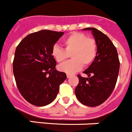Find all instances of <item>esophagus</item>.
Instances as JSON below:
<instances>
[{"label":"esophagus","mask_w":132,"mask_h":132,"mask_svg":"<svg viewBox=\"0 0 132 132\" xmlns=\"http://www.w3.org/2000/svg\"><path fill=\"white\" fill-rule=\"evenodd\" d=\"M71 77V75H70V74H67V78H70V77Z\"/></svg>","instance_id":"obj_1"}]
</instances>
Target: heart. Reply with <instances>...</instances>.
Returning <instances> with one entry per match:
<instances>
[{
	"instance_id": "obj_1",
	"label": "heart",
	"mask_w": 132,
	"mask_h": 132,
	"mask_svg": "<svg viewBox=\"0 0 132 132\" xmlns=\"http://www.w3.org/2000/svg\"><path fill=\"white\" fill-rule=\"evenodd\" d=\"M65 50L55 45L52 50V55L58 63L67 59L68 54H71L72 60L61 63L58 69L67 74H72L80 71L82 66L88 67L97 54V44L94 38H88L82 32H73L63 41Z\"/></svg>"
}]
</instances>
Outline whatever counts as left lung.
Masks as SVG:
<instances>
[{
	"instance_id": "8db88e82",
	"label": "left lung",
	"mask_w": 132,
	"mask_h": 132,
	"mask_svg": "<svg viewBox=\"0 0 132 132\" xmlns=\"http://www.w3.org/2000/svg\"><path fill=\"white\" fill-rule=\"evenodd\" d=\"M83 30L92 32L97 44V54L94 62L83 72L88 77L77 75L79 83L75 88V95L84 105L96 107L105 102L113 92L120 61L117 48L106 35L93 27Z\"/></svg>"
}]
</instances>
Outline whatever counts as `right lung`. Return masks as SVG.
<instances>
[{"instance_id": "right-lung-1", "label": "right lung", "mask_w": 132, "mask_h": 132, "mask_svg": "<svg viewBox=\"0 0 132 132\" xmlns=\"http://www.w3.org/2000/svg\"><path fill=\"white\" fill-rule=\"evenodd\" d=\"M63 32L42 30L25 37L15 49L13 72L19 92L33 105L42 107L55 99L67 78L55 69L52 50Z\"/></svg>"}]
</instances>
